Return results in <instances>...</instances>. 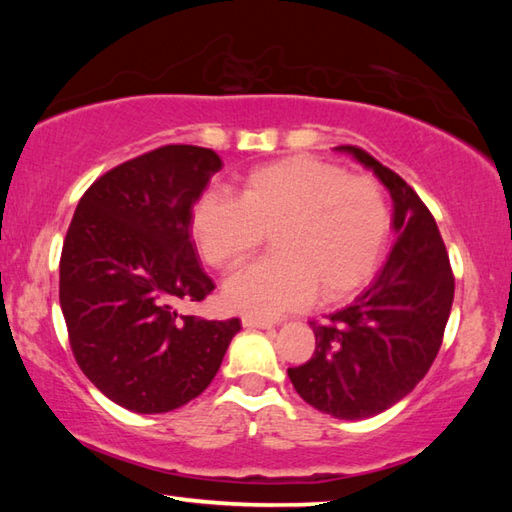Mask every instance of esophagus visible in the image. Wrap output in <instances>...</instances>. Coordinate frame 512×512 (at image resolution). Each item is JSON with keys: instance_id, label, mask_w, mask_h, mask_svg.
Wrapping results in <instances>:
<instances>
[{"instance_id": "34e87169", "label": "esophagus", "mask_w": 512, "mask_h": 512, "mask_svg": "<svg viewBox=\"0 0 512 512\" xmlns=\"http://www.w3.org/2000/svg\"><path fill=\"white\" fill-rule=\"evenodd\" d=\"M242 325H244V328H253V330H270V328H273V321L255 319V317H244Z\"/></svg>"}]
</instances>
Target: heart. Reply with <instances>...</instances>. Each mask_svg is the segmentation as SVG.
Masks as SVG:
<instances>
[{"instance_id": "heart-1", "label": "heart", "mask_w": 512, "mask_h": 512, "mask_svg": "<svg viewBox=\"0 0 512 512\" xmlns=\"http://www.w3.org/2000/svg\"><path fill=\"white\" fill-rule=\"evenodd\" d=\"M389 204L372 176L334 162L292 156L248 171L237 198L204 191L191 231L206 264L231 270L273 237L275 257L246 266L224 284V301L250 317L273 319L314 297H350L383 259Z\"/></svg>"}]
</instances>
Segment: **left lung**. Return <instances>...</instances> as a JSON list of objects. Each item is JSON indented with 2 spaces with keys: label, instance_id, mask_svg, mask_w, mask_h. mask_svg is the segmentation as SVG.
Returning a JSON list of instances; mask_svg holds the SVG:
<instances>
[{
  "label": "left lung",
  "instance_id": "obj_1",
  "mask_svg": "<svg viewBox=\"0 0 512 512\" xmlns=\"http://www.w3.org/2000/svg\"><path fill=\"white\" fill-rule=\"evenodd\" d=\"M372 169L394 200L396 244L383 270L350 306L312 321L314 354L290 367L297 394L339 420H363L396 405L436 361L455 279L427 206L398 173L361 147H336Z\"/></svg>",
  "mask_w": 512,
  "mask_h": 512
}]
</instances>
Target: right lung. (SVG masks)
I'll return each instance as SVG.
<instances>
[{
  "label": "right lung",
  "instance_id": "add662e5",
  "mask_svg": "<svg viewBox=\"0 0 512 512\" xmlns=\"http://www.w3.org/2000/svg\"><path fill=\"white\" fill-rule=\"evenodd\" d=\"M220 169L213 149L158 147L103 173L74 211L59 264L70 347L94 387L129 411L198 398L242 328L176 308L215 288L191 242V209Z\"/></svg>",
  "mask_w": 512,
  "mask_h": 512
}]
</instances>
